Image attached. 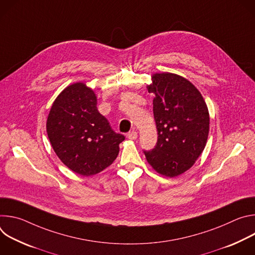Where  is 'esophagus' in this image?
I'll list each match as a JSON object with an SVG mask.
<instances>
[{
  "mask_svg": "<svg viewBox=\"0 0 255 255\" xmlns=\"http://www.w3.org/2000/svg\"><path fill=\"white\" fill-rule=\"evenodd\" d=\"M137 136H138V134H137V132H136L135 130H132V131H130V132L127 134V137H128L130 140H135V139L137 138Z\"/></svg>",
  "mask_w": 255,
  "mask_h": 255,
  "instance_id": "obj_1",
  "label": "esophagus"
}]
</instances>
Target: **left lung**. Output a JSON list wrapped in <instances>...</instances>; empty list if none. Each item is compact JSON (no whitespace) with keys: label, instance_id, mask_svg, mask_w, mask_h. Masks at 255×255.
Masks as SVG:
<instances>
[{"label":"left lung","instance_id":"1","mask_svg":"<svg viewBox=\"0 0 255 255\" xmlns=\"http://www.w3.org/2000/svg\"><path fill=\"white\" fill-rule=\"evenodd\" d=\"M153 99L157 129L155 148L144 151L151 167L175 177L189 170L205 149L210 115L200 91L186 78L171 72L151 75L147 85Z\"/></svg>","mask_w":255,"mask_h":255}]
</instances>
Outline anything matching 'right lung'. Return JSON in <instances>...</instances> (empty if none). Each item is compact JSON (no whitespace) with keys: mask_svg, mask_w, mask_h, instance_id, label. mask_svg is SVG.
<instances>
[{"mask_svg":"<svg viewBox=\"0 0 255 255\" xmlns=\"http://www.w3.org/2000/svg\"><path fill=\"white\" fill-rule=\"evenodd\" d=\"M97 95L83 82L63 89L54 100L46 121L51 146L74 172L91 176L110 166L125 139L115 133L97 108Z\"/></svg>","mask_w":255,"mask_h":255,"instance_id":"add662e5","label":"right lung"}]
</instances>
